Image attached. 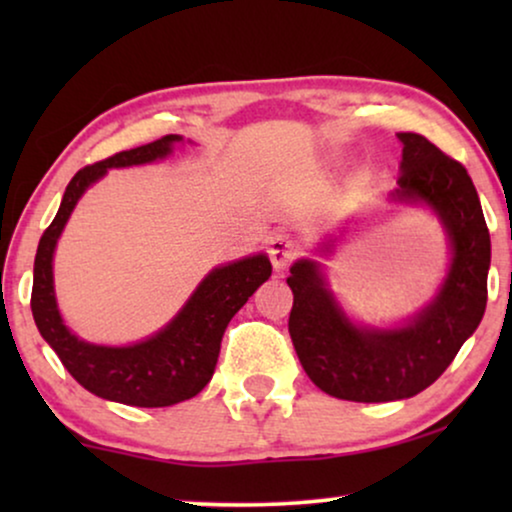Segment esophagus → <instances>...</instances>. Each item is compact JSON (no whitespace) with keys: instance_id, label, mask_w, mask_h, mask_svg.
<instances>
[{"instance_id":"1","label":"esophagus","mask_w":512,"mask_h":512,"mask_svg":"<svg viewBox=\"0 0 512 512\" xmlns=\"http://www.w3.org/2000/svg\"><path fill=\"white\" fill-rule=\"evenodd\" d=\"M268 251H270V261L275 265V270H286L293 258H296L298 247L296 242H293V237H289L286 233H275L268 242Z\"/></svg>"}]
</instances>
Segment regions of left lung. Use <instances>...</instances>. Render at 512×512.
Listing matches in <instances>:
<instances>
[{
    "label": "left lung",
    "mask_w": 512,
    "mask_h": 512,
    "mask_svg": "<svg viewBox=\"0 0 512 512\" xmlns=\"http://www.w3.org/2000/svg\"><path fill=\"white\" fill-rule=\"evenodd\" d=\"M398 139L401 177L389 200L431 209L450 244V268L431 303L401 324L366 326L342 310L319 261L300 258L286 279L298 359L321 391L342 401H401L431 387L478 328L487 305L492 242L466 167L415 132H398ZM333 242L321 244V254Z\"/></svg>",
    "instance_id": "8db88e82"
}]
</instances>
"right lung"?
I'll use <instances>...</instances> for the list:
<instances>
[{"label":"right lung","mask_w":512,"mask_h":512,"mask_svg":"<svg viewBox=\"0 0 512 512\" xmlns=\"http://www.w3.org/2000/svg\"><path fill=\"white\" fill-rule=\"evenodd\" d=\"M184 142L165 135L156 142L121 151L79 170L67 184L60 209L39 240L34 258L32 317L41 338L53 347L69 375L90 394L137 408H167L200 394L212 380L228 321L272 275L270 258L254 254L219 265L198 284L184 307L149 338L135 345L109 347L81 340L62 321L53 286V254L76 202L111 167H132L163 160Z\"/></svg>","instance_id":"1"}]
</instances>
